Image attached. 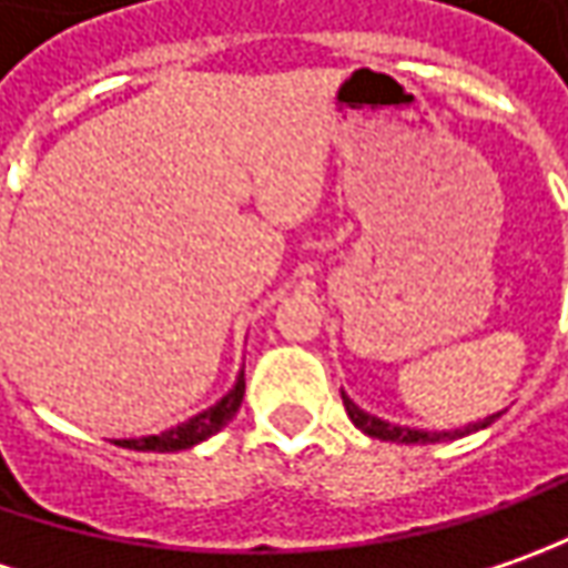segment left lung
Listing matches in <instances>:
<instances>
[{
    "mask_svg": "<svg viewBox=\"0 0 568 568\" xmlns=\"http://www.w3.org/2000/svg\"><path fill=\"white\" fill-rule=\"evenodd\" d=\"M343 405L345 412H348V418L352 424L367 434V437H377V440H389V443H443V440H456V437H465V434H475L480 427H487V424H494V420L503 415H490V418L478 420V424H468V427H459V430H415V427H399V424H389V420L377 418V415H371V412H364L358 408L355 402L348 399L343 393Z\"/></svg>",
    "mask_w": 568,
    "mask_h": 568,
    "instance_id": "obj_1",
    "label": "left lung"
}]
</instances>
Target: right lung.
I'll use <instances>...</instances> for the list:
<instances>
[{"label": "right lung", "instance_id": "right-lung-1", "mask_svg": "<svg viewBox=\"0 0 568 568\" xmlns=\"http://www.w3.org/2000/svg\"><path fill=\"white\" fill-rule=\"evenodd\" d=\"M242 399H245V371L239 374L235 386L225 393L223 399L216 405H210L206 412L194 415V418L182 420L175 427H169L156 437H141V440H119V446H128V449H138V453H179V449H191L197 443H204L206 437L220 434L229 420L235 418V412L242 408Z\"/></svg>", "mask_w": 568, "mask_h": 568}]
</instances>
